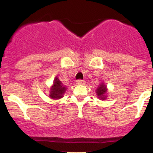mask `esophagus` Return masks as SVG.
I'll return each instance as SVG.
<instances>
[{"instance_id":"34e87169","label":"esophagus","mask_w":153,"mask_h":153,"mask_svg":"<svg viewBox=\"0 0 153 153\" xmlns=\"http://www.w3.org/2000/svg\"><path fill=\"white\" fill-rule=\"evenodd\" d=\"M76 82L78 85H85V80H78L76 81Z\"/></svg>"}]
</instances>
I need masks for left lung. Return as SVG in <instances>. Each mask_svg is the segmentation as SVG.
<instances>
[{
    "label": "left lung",
    "mask_w": 153,
    "mask_h": 153,
    "mask_svg": "<svg viewBox=\"0 0 153 153\" xmlns=\"http://www.w3.org/2000/svg\"><path fill=\"white\" fill-rule=\"evenodd\" d=\"M107 91H108V89H107L106 85H105L104 82H101L96 90L98 98L102 101L106 100L107 99Z\"/></svg>",
    "instance_id": "1"
}]
</instances>
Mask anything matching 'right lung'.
I'll return each mask as SVG.
<instances>
[{"mask_svg":"<svg viewBox=\"0 0 153 153\" xmlns=\"http://www.w3.org/2000/svg\"><path fill=\"white\" fill-rule=\"evenodd\" d=\"M67 90V87L65 86L62 82L59 80L57 77L54 79L53 84L50 89V97L53 100L62 99Z\"/></svg>","mask_w":153,"mask_h":153,"instance_id":"1","label":"right lung"}]
</instances>
